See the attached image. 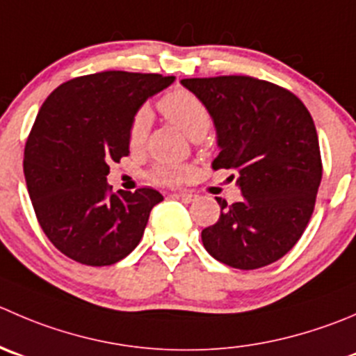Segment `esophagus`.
<instances>
[{"label": "esophagus", "instance_id": "esophagus-1", "mask_svg": "<svg viewBox=\"0 0 356 356\" xmlns=\"http://www.w3.org/2000/svg\"><path fill=\"white\" fill-rule=\"evenodd\" d=\"M172 196L177 200H182V202H186V203L196 202V195H193V193H174Z\"/></svg>", "mask_w": 356, "mask_h": 356}]
</instances>
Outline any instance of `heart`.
Returning a JSON list of instances; mask_svg holds the SVG:
<instances>
[{"instance_id": "obj_1", "label": "heart", "mask_w": 356, "mask_h": 356, "mask_svg": "<svg viewBox=\"0 0 356 356\" xmlns=\"http://www.w3.org/2000/svg\"><path fill=\"white\" fill-rule=\"evenodd\" d=\"M158 108L163 113L165 118L170 120L174 125H177L193 140H200L202 137H205L210 127H212V115H210L209 108L203 104L202 99H198L191 92L182 90V88H177V90H172L167 95H163L158 102ZM149 127V109H139L134 116L129 130V143L134 149H139V147L144 146ZM191 174L193 168L189 165L161 163L156 165L149 172V177L156 184L175 186L184 181V179H188Z\"/></svg>"}]
</instances>
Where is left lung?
I'll return each mask as SVG.
<instances>
[{"mask_svg": "<svg viewBox=\"0 0 356 356\" xmlns=\"http://www.w3.org/2000/svg\"><path fill=\"white\" fill-rule=\"evenodd\" d=\"M181 83L212 115L220 149L212 168L236 172L241 191L233 205L217 196L220 216L202 231L203 247L238 270L278 261L305 233L322 181L312 115L292 92L250 76Z\"/></svg>", "mask_w": 356, "mask_h": 356, "instance_id": "obj_1", "label": "left lung"}]
</instances>
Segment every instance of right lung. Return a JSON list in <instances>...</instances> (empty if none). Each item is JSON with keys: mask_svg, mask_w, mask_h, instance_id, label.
Segmentation results:
<instances>
[{"mask_svg": "<svg viewBox=\"0 0 356 356\" xmlns=\"http://www.w3.org/2000/svg\"><path fill=\"white\" fill-rule=\"evenodd\" d=\"M174 76L104 71L62 83L41 106L24 151V175L38 222L64 255L86 266L122 261L139 245L163 196L108 186L109 163L129 151L144 102Z\"/></svg>", "mask_w": 356, "mask_h": 356, "instance_id": "right-lung-1", "label": "right lung"}]
</instances>
